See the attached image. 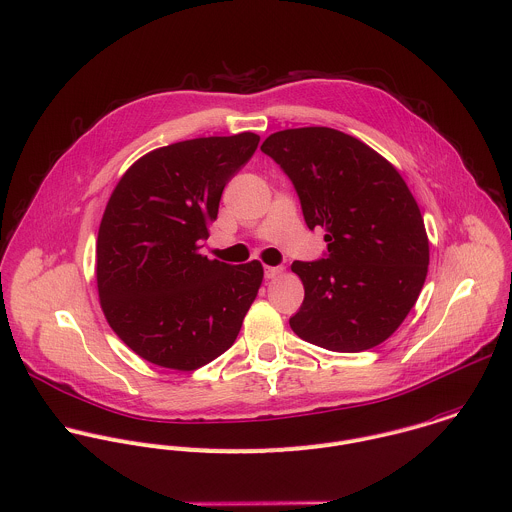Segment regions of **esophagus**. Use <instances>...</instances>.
<instances>
[{"instance_id":"1","label":"esophagus","mask_w":512,"mask_h":512,"mask_svg":"<svg viewBox=\"0 0 512 512\" xmlns=\"http://www.w3.org/2000/svg\"><path fill=\"white\" fill-rule=\"evenodd\" d=\"M282 272H284V268H282V266H266V268H264V276H266L268 280L278 278Z\"/></svg>"}]
</instances>
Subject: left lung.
Masks as SVG:
<instances>
[{
    "label": "left lung",
    "instance_id": "1",
    "mask_svg": "<svg viewBox=\"0 0 512 512\" xmlns=\"http://www.w3.org/2000/svg\"><path fill=\"white\" fill-rule=\"evenodd\" d=\"M292 180L310 230L324 228L326 258L292 264L304 302L290 328L334 352L384 342L412 310L428 272L420 208L398 170L332 128H294L262 144Z\"/></svg>",
    "mask_w": 512,
    "mask_h": 512
}]
</instances>
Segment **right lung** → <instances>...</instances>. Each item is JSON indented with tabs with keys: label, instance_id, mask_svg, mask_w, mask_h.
Wrapping results in <instances>:
<instances>
[{
	"label": "right lung",
	"instance_id": "1",
	"mask_svg": "<svg viewBox=\"0 0 512 512\" xmlns=\"http://www.w3.org/2000/svg\"><path fill=\"white\" fill-rule=\"evenodd\" d=\"M260 136H210L158 148L114 188L96 244L100 304L112 330L144 360L196 370L236 340L264 278L262 264L200 254L224 186Z\"/></svg>",
	"mask_w": 512,
	"mask_h": 512
}]
</instances>
